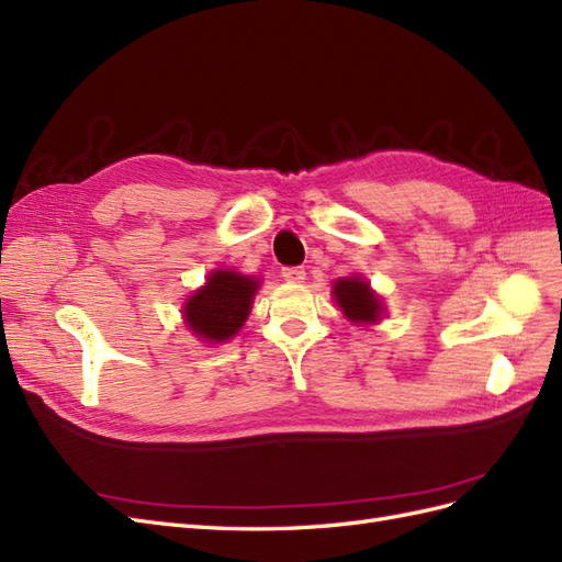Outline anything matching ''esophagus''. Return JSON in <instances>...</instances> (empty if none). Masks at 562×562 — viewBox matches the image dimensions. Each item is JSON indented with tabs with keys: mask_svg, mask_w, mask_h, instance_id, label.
I'll return each instance as SVG.
<instances>
[{
	"mask_svg": "<svg viewBox=\"0 0 562 562\" xmlns=\"http://www.w3.org/2000/svg\"><path fill=\"white\" fill-rule=\"evenodd\" d=\"M281 277L285 281H291V283H300L302 279H305V269H302V267H283Z\"/></svg>",
	"mask_w": 562,
	"mask_h": 562,
	"instance_id": "1",
	"label": "esophagus"
}]
</instances>
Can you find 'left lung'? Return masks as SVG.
<instances>
[{
  "label": "left lung",
  "mask_w": 562,
  "mask_h": 562,
  "mask_svg": "<svg viewBox=\"0 0 562 562\" xmlns=\"http://www.w3.org/2000/svg\"><path fill=\"white\" fill-rule=\"evenodd\" d=\"M333 293H336L338 305L342 314L357 324H369L378 322V314H381V300L371 291L367 281L359 277L352 279H340L333 285Z\"/></svg>",
  "instance_id": "left-lung-1"
}]
</instances>
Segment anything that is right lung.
<instances>
[{"label": "right lung", "instance_id": "obj_1", "mask_svg": "<svg viewBox=\"0 0 562 562\" xmlns=\"http://www.w3.org/2000/svg\"><path fill=\"white\" fill-rule=\"evenodd\" d=\"M260 281L220 269L210 274L199 293L184 307L189 328L210 342L234 338L250 314V302Z\"/></svg>", "mask_w": 562, "mask_h": 562}]
</instances>
